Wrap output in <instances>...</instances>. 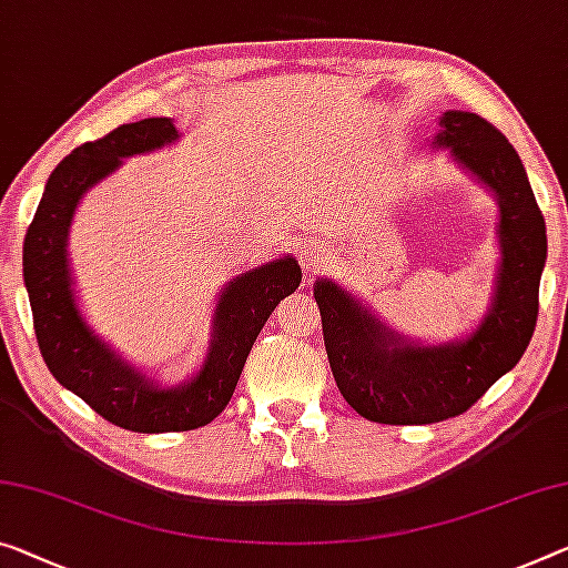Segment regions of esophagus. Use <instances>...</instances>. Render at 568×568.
Instances as JSON below:
<instances>
[{
    "label": "esophagus",
    "mask_w": 568,
    "mask_h": 568,
    "mask_svg": "<svg viewBox=\"0 0 568 568\" xmlns=\"http://www.w3.org/2000/svg\"><path fill=\"white\" fill-rule=\"evenodd\" d=\"M302 258H304V264H307V268H317L325 264L327 256H325V248L317 246V243H304Z\"/></svg>",
    "instance_id": "esophagus-1"
}]
</instances>
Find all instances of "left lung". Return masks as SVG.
I'll return each mask as SVG.
<instances>
[{
	"mask_svg": "<svg viewBox=\"0 0 568 568\" xmlns=\"http://www.w3.org/2000/svg\"><path fill=\"white\" fill-rule=\"evenodd\" d=\"M434 144L452 150L500 203V274L483 325L439 347L404 343L329 278L314 284L339 394L378 424H436L465 414L520 361L538 320L546 221L518 152L469 111L444 113Z\"/></svg>",
	"mask_w": 568,
	"mask_h": 568,
	"instance_id": "1",
	"label": "left lung"
}]
</instances>
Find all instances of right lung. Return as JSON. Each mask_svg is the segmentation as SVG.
<instances>
[{
  "label": "right lung",
  "instance_id": "right-lung-1",
  "mask_svg": "<svg viewBox=\"0 0 568 568\" xmlns=\"http://www.w3.org/2000/svg\"><path fill=\"white\" fill-rule=\"evenodd\" d=\"M174 139L178 129L170 119H142L75 146L52 170L22 248L32 325L48 371L106 422L139 434L190 432L211 424L229 406L268 314L302 282V268L292 256L235 276L217 302L203 371L170 390L152 386L93 335L75 304L65 254L78 200L124 156L160 150Z\"/></svg>",
  "mask_w": 568,
  "mask_h": 568
}]
</instances>
